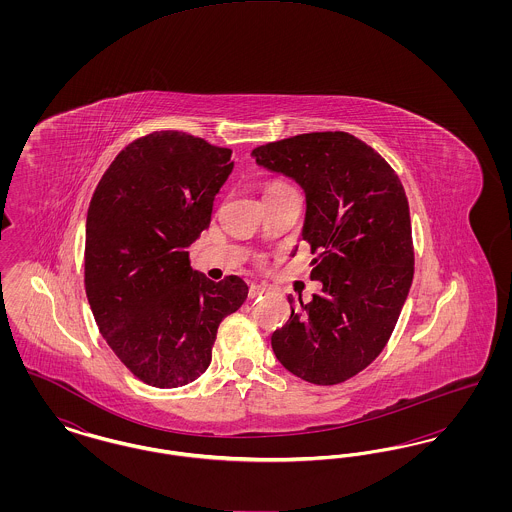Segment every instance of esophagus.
I'll list each match as a JSON object with an SVG mask.
<instances>
[{"label":"esophagus","mask_w":512,"mask_h":512,"mask_svg":"<svg viewBox=\"0 0 512 512\" xmlns=\"http://www.w3.org/2000/svg\"><path fill=\"white\" fill-rule=\"evenodd\" d=\"M267 292V288L265 286H259V284H253L251 288H249V299H255V297H259V295H263V293Z\"/></svg>","instance_id":"obj_1"}]
</instances>
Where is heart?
<instances>
[{
    "instance_id": "1",
    "label": "heart",
    "mask_w": 512,
    "mask_h": 512,
    "mask_svg": "<svg viewBox=\"0 0 512 512\" xmlns=\"http://www.w3.org/2000/svg\"><path fill=\"white\" fill-rule=\"evenodd\" d=\"M288 190H293L288 182H284V180H274V182L267 184L265 195L280 194V192H288Z\"/></svg>"
}]
</instances>
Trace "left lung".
<instances>
[{
	"instance_id": "left-lung-1",
	"label": "left lung",
	"mask_w": 512,
	"mask_h": 512,
	"mask_svg": "<svg viewBox=\"0 0 512 512\" xmlns=\"http://www.w3.org/2000/svg\"><path fill=\"white\" fill-rule=\"evenodd\" d=\"M268 171L293 178L307 197L313 301L293 305L272 334L276 359L297 378L341 384L386 347L414 274L409 201L388 161L347 132H311L253 149Z\"/></svg>"
}]
</instances>
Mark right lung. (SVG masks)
<instances>
[{
    "mask_svg": "<svg viewBox=\"0 0 512 512\" xmlns=\"http://www.w3.org/2000/svg\"><path fill=\"white\" fill-rule=\"evenodd\" d=\"M232 149L157 130L103 172L86 217L84 286L99 332L153 388L194 382L211 365L219 324L244 305L240 276L220 282L190 267L234 169Z\"/></svg>",
    "mask_w": 512,
    "mask_h": 512,
    "instance_id": "obj_1",
    "label": "right lung"
}]
</instances>
